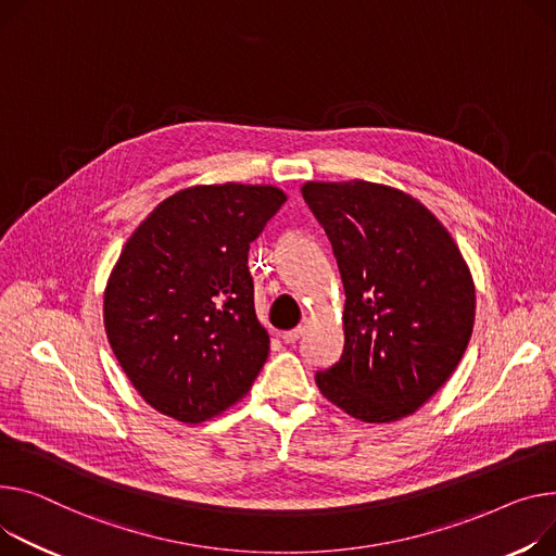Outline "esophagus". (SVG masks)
Here are the masks:
<instances>
[{"mask_svg":"<svg viewBox=\"0 0 556 556\" xmlns=\"http://www.w3.org/2000/svg\"><path fill=\"white\" fill-rule=\"evenodd\" d=\"M302 336H304V326H298V328H292V330H286L283 336H281V340H283L286 344H294Z\"/></svg>","mask_w":556,"mask_h":556,"instance_id":"esophagus-1","label":"esophagus"}]
</instances>
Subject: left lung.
Returning <instances> with one entry per match:
<instances>
[{"mask_svg": "<svg viewBox=\"0 0 556 556\" xmlns=\"http://www.w3.org/2000/svg\"><path fill=\"white\" fill-rule=\"evenodd\" d=\"M344 281V351L317 371L321 395L355 420L418 412L469 344L476 288L450 230L418 199L371 180H308Z\"/></svg>", "mask_w": 556, "mask_h": 556, "instance_id": "8db88e82", "label": "left lung"}]
</instances>
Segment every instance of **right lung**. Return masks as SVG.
<instances>
[{
  "label": "right lung",
  "mask_w": 556,
  "mask_h": 556,
  "mask_svg": "<svg viewBox=\"0 0 556 556\" xmlns=\"http://www.w3.org/2000/svg\"><path fill=\"white\" fill-rule=\"evenodd\" d=\"M275 185H194L127 239L104 288V330L156 412L199 425L235 406L268 359L250 243L286 203Z\"/></svg>",
  "instance_id": "right-lung-1"
}]
</instances>
